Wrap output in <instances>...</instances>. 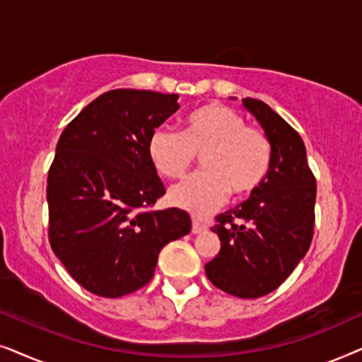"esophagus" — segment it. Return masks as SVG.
<instances>
[{
	"instance_id": "obj_1",
	"label": "esophagus",
	"mask_w": 362,
	"mask_h": 362,
	"mask_svg": "<svg viewBox=\"0 0 362 362\" xmlns=\"http://www.w3.org/2000/svg\"><path fill=\"white\" fill-rule=\"evenodd\" d=\"M205 228H206L205 223H202V221L197 218H192V233H200V231H204Z\"/></svg>"
}]
</instances>
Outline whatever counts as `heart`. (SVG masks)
Masks as SVG:
<instances>
[{
  "mask_svg": "<svg viewBox=\"0 0 362 362\" xmlns=\"http://www.w3.org/2000/svg\"><path fill=\"white\" fill-rule=\"evenodd\" d=\"M152 165L163 177H180L202 156L205 170L168 192V200L194 215H206L228 199L257 192L272 167V146L259 129L223 104H206L185 115L182 132L157 129L147 144Z\"/></svg>",
  "mask_w": 362,
  "mask_h": 362,
  "instance_id": "heart-1",
  "label": "heart"
}]
</instances>
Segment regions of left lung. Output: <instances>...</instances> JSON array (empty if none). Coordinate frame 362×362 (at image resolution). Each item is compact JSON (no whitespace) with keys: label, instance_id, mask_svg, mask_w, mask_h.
I'll return each mask as SVG.
<instances>
[{"label":"left lung","instance_id":"left-lung-1","mask_svg":"<svg viewBox=\"0 0 362 362\" xmlns=\"http://www.w3.org/2000/svg\"><path fill=\"white\" fill-rule=\"evenodd\" d=\"M272 146V167L248 200L216 216L221 247L205 264L216 288L237 298L276 290L305 258L315 226L316 180L295 129L263 100L243 99Z\"/></svg>","mask_w":362,"mask_h":362}]
</instances>
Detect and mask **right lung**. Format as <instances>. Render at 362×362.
Returning <instances> with one entry per match:
<instances>
[{
  "instance_id": "1",
  "label": "right lung",
  "mask_w": 362,
  "mask_h": 362,
  "mask_svg": "<svg viewBox=\"0 0 362 362\" xmlns=\"http://www.w3.org/2000/svg\"><path fill=\"white\" fill-rule=\"evenodd\" d=\"M177 94L114 89L67 124L47 173L49 243L86 290L119 298L146 286L160 250L192 228L147 153L152 132L180 107Z\"/></svg>"
}]
</instances>
